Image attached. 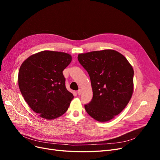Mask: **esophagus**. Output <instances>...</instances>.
<instances>
[{
  "instance_id": "34e87169",
  "label": "esophagus",
  "mask_w": 160,
  "mask_h": 160,
  "mask_svg": "<svg viewBox=\"0 0 160 160\" xmlns=\"http://www.w3.org/2000/svg\"><path fill=\"white\" fill-rule=\"evenodd\" d=\"M77 93H78V95H81V93H82V89H79V90H78V91H77Z\"/></svg>"
}]
</instances>
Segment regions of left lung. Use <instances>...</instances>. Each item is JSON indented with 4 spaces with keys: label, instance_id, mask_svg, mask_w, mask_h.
Returning <instances> with one entry per match:
<instances>
[{
    "label": "left lung",
    "instance_id": "obj_1",
    "mask_svg": "<svg viewBox=\"0 0 160 160\" xmlns=\"http://www.w3.org/2000/svg\"><path fill=\"white\" fill-rule=\"evenodd\" d=\"M90 77L93 98L85 105L92 118L99 122L113 119L126 107L133 92V69L122 54L113 49L78 55Z\"/></svg>",
    "mask_w": 160,
    "mask_h": 160
}]
</instances>
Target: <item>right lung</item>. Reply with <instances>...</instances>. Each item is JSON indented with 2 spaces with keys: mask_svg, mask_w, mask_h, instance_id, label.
Wrapping results in <instances>:
<instances>
[{
  "mask_svg": "<svg viewBox=\"0 0 160 160\" xmlns=\"http://www.w3.org/2000/svg\"><path fill=\"white\" fill-rule=\"evenodd\" d=\"M69 53L42 51L28 57L19 69L18 87L28 106L41 118L54 119L68 109L74 96L67 89L63 71Z\"/></svg>",
  "mask_w": 160,
  "mask_h": 160,
  "instance_id": "1",
  "label": "right lung"
}]
</instances>
